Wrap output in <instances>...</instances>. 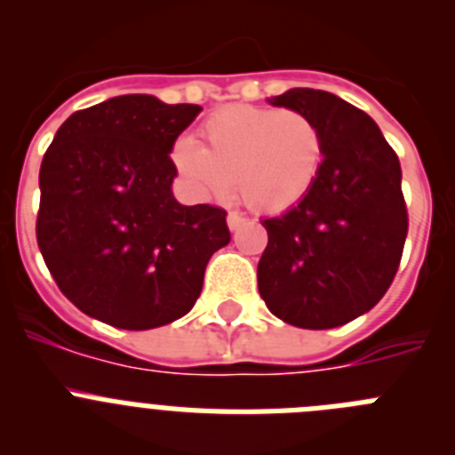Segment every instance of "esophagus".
Returning <instances> with one entry per match:
<instances>
[{"mask_svg": "<svg viewBox=\"0 0 455 455\" xmlns=\"http://www.w3.org/2000/svg\"><path fill=\"white\" fill-rule=\"evenodd\" d=\"M243 223H246V219L241 214H236V212H230V214H228V228H230V230H239Z\"/></svg>", "mask_w": 455, "mask_h": 455, "instance_id": "esophagus-1", "label": "esophagus"}]
</instances>
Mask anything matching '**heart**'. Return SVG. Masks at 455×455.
I'll return each mask as SVG.
<instances>
[{"instance_id": "heart-1", "label": "heart", "mask_w": 455, "mask_h": 455, "mask_svg": "<svg viewBox=\"0 0 455 455\" xmlns=\"http://www.w3.org/2000/svg\"><path fill=\"white\" fill-rule=\"evenodd\" d=\"M203 139L204 148L193 139L175 143L180 175L209 196H225L235 184L241 203L259 214L303 203L323 168L321 127L296 108H223L204 123Z\"/></svg>"}]
</instances>
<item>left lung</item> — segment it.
<instances>
[{
  "mask_svg": "<svg viewBox=\"0 0 455 455\" xmlns=\"http://www.w3.org/2000/svg\"><path fill=\"white\" fill-rule=\"evenodd\" d=\"M271 104L315 120L325 156L307 198L262 220L259 296L284 323L337 328L369 312L399 271L408 235L399 156L364 111L332 92L291 88Z\"/></svg>",
  "mask_w": 455,
  "mask_h": 455,
  "instance_id": "left-lung-1",
  "label": "left lung"
}]
</instances>
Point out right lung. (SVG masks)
Returning <instances> with one entry per match:
<instances>
[{"instance_id":"obj_1","label":"right lung","mask_w":455,"mask_h":455,"mask_svg":"<svg viewBox=\"0 0 455 455\" xmlns=\"http://www.w3.org/2000/svg\"><path fill=\"white\" fill-rule=\"evenodd\" d=\"M198 104L120 95L75 111L40 164L36 239L54 283L84 315L124 331L180 319L209 257L230 243L228 212L172 198L168 155Z\"/></svg>"}]
</instances>
